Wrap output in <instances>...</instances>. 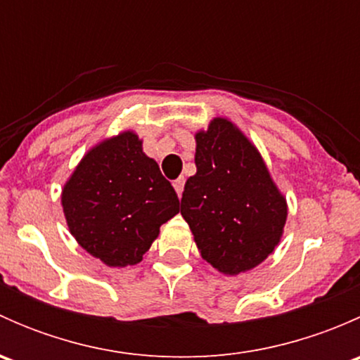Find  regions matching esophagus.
<instances>
[{"label":"esophagus","mask_w":360,"mask_h":360,"mask_svg":"<svg viewBox=\"0 0 360 360\" xmlns=\"http://www.w3.org/2000/svg\"><path fill=\"white\" fill-rule=\"evenodd\" d=\"M174 190H176V193L183 195V190H184V177H179V179L174 181Z\"/></svg>","instance_id":"34e87169"}]
</instances>
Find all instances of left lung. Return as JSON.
Listing matches in <instances>:
<instances>
[{
	"mask_svg": "<svg viewBox=\"0 0 360 360\" xmlns=\"http://www.w3.org/2000/svg\"><path fill=\"white\" fill-rule=\"evenodd\" d=\"M197 174L184 184L181 214L202 257L224 275L257 266L284 231L288 205L256 148L231 122L198 132Z\"/></svg>",
	"mask_w": 360,
	"mask_h": 360,
	"instance_id": "obj_1",
	"label": "left lung"
}]
</instances>
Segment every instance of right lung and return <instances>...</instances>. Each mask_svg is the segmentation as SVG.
<instances>
[{"label": "right lung", "instance_id": "obj_1", "mask_svg": "<svg viewBox=\"0 0 360 360\" xmlns=\"http://www.w3.org/2000/svg\"><path fill=\"white\" fill-rule=\"evenodd\" d=\"M69 231L108 266L137 264L179 198L134 132L103 141L83 157L63 190Z\"/></svg>", "mask_w": 360, "mask_h": 360}]
</instances>
